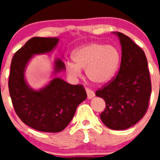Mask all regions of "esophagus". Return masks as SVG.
I'll return each instance as SVG.
<instances>
[{"instance_id":"34e87169","label":"esophagus","mask_w":160,"mask_h":160,"mask_svg":"<svg viewBox=\"0 0 160 160\" xmlns=\"http://www.w3.org/2000/svg\"><path fill=\"white\" fill-rule=\"evenodd\" d=\"M86 93H87V97L89 100H91L92 98L95 97V92H94L93 90H90V89H88L87 88V89H86Z\"/></svg>"}]
</instances>
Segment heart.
Segmentation results:
<instances>
[{
	"label": "heart",
	"mask_w": 160,
	"mask_h": 160,
	"mask_svg": "<svg viewBox=\"0 0 160 160\" xmlns=\"http://www.w3.org/2000/svg\"><path fill=\"white\" fill-rule=\"evenodd\" d=\"M72 59L74 62L68 61L65 64L70 75L78 77L83 69L91 82L103 85L109 83L116 75L121 55L114 46L93 42L75 49Z\"/></svg>",
	"instance_id": "1"
}]
</instances>
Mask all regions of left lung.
<instances>
[{"instance_id": "1", "label": "left lung", "mask_w": 160, "mask_h": 160, "mask_svg": "<svg viewBox=\"0 0 160 160\" xmlns=\"http://www.w3.org/2000/svg\"><path fill=\"white\" fill-rule=\"evenodd\" d=\"M118 36L122 51L121 64L116 78L97 90L95 95L105 101L100 119L114 130L129 129L146 113L151 94V81L146 56L129 36L113 32Z\"/></svg>"}]
</instances>
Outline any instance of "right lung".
<instances>
[{
    "label": "right lung",
    "instance_id": "right-lung-1",
    "mask_svg": "<svg viewBox=\"0 0 160 160\" xmlns=\"http://www.w3.org/2000/svg\"><path fill=\"white\" fill-rule=\"evenodd\" d=\"M59 41L57 37H33L11 60L8 86L15 111L24 124L39 131H62L73 119L78 105L87 97L83 85H70L58 77L65 70L60 58L54 60L52 78L45 86L35 90L26 81L25 73L31 59L52 52Z\"/></svg>",
    "mask_w": 160,
    "mask_h": 160
}]
</instances>
